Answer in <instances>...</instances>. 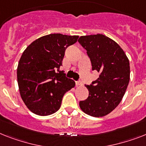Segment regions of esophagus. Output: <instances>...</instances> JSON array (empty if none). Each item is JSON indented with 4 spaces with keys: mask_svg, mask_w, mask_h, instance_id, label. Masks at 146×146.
Here are the masks:
<instances>
[{
    "mask_svg": "<svg viewBox=\"0 0 146 146\" xmlns=\"http://www.w3.org/2000/svg\"><path fill=\"white\" fill-rule=\"evenodd\" d=\"M76 86H82L83 85V83H82L81 81H80V80H78V81H76Z\"/></svg>",
    "mask_w": 146,
    "mask_h": 146,
    "instance_id": "34e87169",
    "label": "esophagus"
}]
</instances>
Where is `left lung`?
<instances>
[{
  "mask_svg": "<svg viewBox=\"0 0 146 146\" xmlns=\"http://www.w3.org/2000/svg\"><path fill=\"white\" fill-rule=\"evenodd\" d=\"M78 42L86 50L92 70L99 78L85 85L89 96L79 103L80 109L94 117L109 114L121 102L130 80V63L115 41L103 34L82 36Z\"/></svg>",
  "mask_w": 146,
  "mask_h": 146,
  "instance_id": "1",
  "label": "left lung"
}]
</instances>
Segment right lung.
<instances>
[{"mask_svg":"<svg viewBox=\"0 0 146 146\" xmlns=\"http://www.w3.org/2000/svg\"><path fill=\"white\" fill-rule=\"evenodd\" d=\"M78 36L53 33L33 41L23 52L17 68L19 92L32 113L48 115L60 109L62 97L75 82L60 71L65 50Z\"/></svg>","mask_w":146,"mask_h":146,"instance_id":"add662e5","label":"right lung"}]
</instances>
